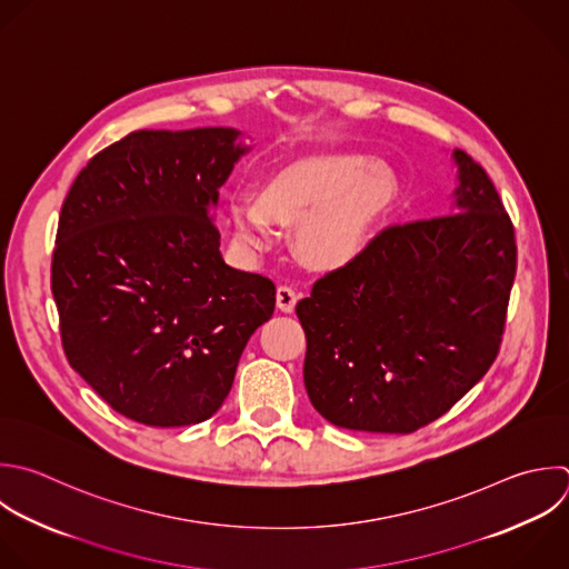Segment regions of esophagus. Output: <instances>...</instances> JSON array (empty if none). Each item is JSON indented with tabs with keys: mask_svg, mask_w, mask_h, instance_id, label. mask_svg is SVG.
Wrapping results in <instances>:
<instances>
[{
	"mask_svg": "<svg viewBox=\"0 0 569 569\" xmlns=\"http://www.w3.org/2000/svg\"><path fill=\"white\" fill-rule=\"evenodd\" d=\"M296 302H298V293L291 287H278L276 305L282 313H291L296 309Z\"/></svg>",
	"mask_w": 569,
	"mask_h": 569,
	"instance_id": "34e87169",
	"label": "esophagus"
}]
</instances>
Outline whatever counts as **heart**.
I'll return each instance as SVG.
<instances>
[{"instance_id": "b5f03b06", "label": "heart", "mask_w": 569, "mask_h": 569, "mask_svg": "<svg viewBox=\"0 0 569 569\" xmlns=\"http://www.w3.org/2000/svg\"><path fill=\"white\" fill-rule=\"evenodd\" d=\"M398 193L396 176L358 153L316 156L273 173L260 196L229 202L233 236L247 251H267L273 224L298 227L296 249L313 271L353 262Z\"/></svg>"}]
</instances>
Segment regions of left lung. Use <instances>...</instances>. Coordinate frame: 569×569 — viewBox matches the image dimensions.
<instances>
[{
	"label": "left lung",
	"instance_id": "left-lung-1",
	"mask_svg": "<svg viewBox=\"0 0 569 569\" xmlns=\"http://www.w3.org/2000/svg\"><path fill=\"white\" fill-rule=\"evenodd\" d=\"M447 216L389 227L296 313L305 387L336 427L411 433L449 411L500 349L513 227L485 169L453 151Z\"/></svg>",
	"mask_w": 569,
	"mask_h": 569
}]
</instances>
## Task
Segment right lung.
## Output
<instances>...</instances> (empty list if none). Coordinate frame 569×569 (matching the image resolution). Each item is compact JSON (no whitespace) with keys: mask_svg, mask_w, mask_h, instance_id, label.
<instances>
[{"mask_svg":"<svg viewBox=\"0 0 569 569\" xmlns=\"http://www.w3.org/2000/svg\"><path fill=\"white\" fill-rule=\"evenodd\" d=\"M238 129L133 131L76 178L51 289L71 367L118 413L151 427L211 418L253 331L269 278L229 267L211 211L251 151Z\"/></svg>","mask_w":569,"mask_h":569,"instance_id":"1","label":"right lung"}]
</instances>
